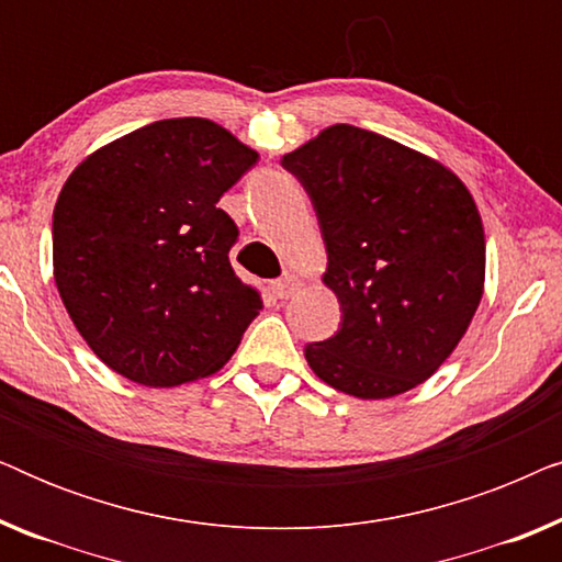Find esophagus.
Here are the masks:
<instances>
[{"label":"esophagus","instance_id":"esophagus-1","mask_svg":"<svg viewBox=\"0 0 562 562\" xmlns=\"http://www.w3.org/2000/svg\"><path fill=\"white\" fill-rule=\"evenodd\" d=\"M304 283H302V279H299V276H294V273H283L279 281H273L271 283V289H273V294L279 296V299H289V296H294L299 289H302Z\"/></svg>","mask_w":562,"mask_h":562}]
</instances>
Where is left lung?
<instances>
[{
	"mask_svg": "<svg viewBox=\"0 0 562 562\" xmlns=\"http://www.w3.org/2000/svg\"><path fill=\"white\" fill-rule=\"evenodd\" d=\"M281 166L302 181L327 248L342 325L304 348L327 386L391 398L425 383L463 340L486 281L471 191L448 166L371 130L333 125Z\"/></svg>",
	"mask_w": 562,
	"mask_h": 562,
	"instance_id": "8db88e82",
	"label": "left lung"
}]
</instances>
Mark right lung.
I'll return each instance as SVG.
<instances>
[{"label": "right lung", "instance_id": "1", "mask_svg": "<svg viewBox=\"0 0 562 562\" xmlns=\"http://www.w3.org/2000/svg\"><path fill=\"white\" fill-rule=\"evenodd\" d=\"M258 153L217 122L160 120L74 168L53 210V279L114 373L150 389L212 375L263 310L217 202Z\"/></svg>", "mask_w": 562, "mask_h": 562}]
</instances>
